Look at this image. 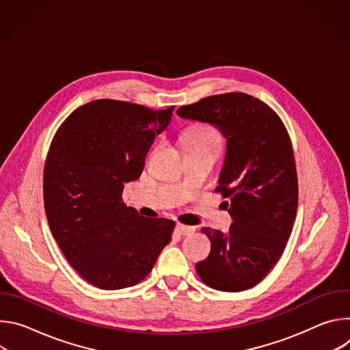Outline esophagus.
I'll use <instances>...</instances> for the list:
<instances>
[{"mask_svg": "<svg viewBox=\"0 0 350 350\" xmlns=\"http://www.w3.org/2000/svg\"><path fill=\"white\" fill-rule=\"evenodd\" d=\"M193 231H195V228L191 226H185V224H180V223L176 226V232L180 235H189Z\"/></svg>", "mask_w": 350, "mask_h": 350, "instance_id": "34e87169", "label": "esophagus"}]
</instances>
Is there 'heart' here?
Wrapping results in <instances>:
<instances>
[{"instance_id":"1","label":"heart","mask_w":350,"mask_h":350,"mask_svg":"<svg viewBox=\"0 0 350 350\" xmlns=\"http://www.w3.org/2000/svg\"><path fill=\"white\" fill-rule=\"evenodd\" d=\"M184 145L187 151H212L219 154L223 148V138L216 129L199 124L185 133Z\"/></svg>"}]
</instances>
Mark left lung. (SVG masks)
I'll list each match as a JSON object with an SVG mask.
<instances>
[{"instance_id": "left-lung-1", "label": "left lung", "mask_w": 350, "mask_h": 350, "mask_svg": "<svg viewBox=\"0 0 350 350\" xmlns=\"http://www.w3.org/2000/svg\"><path fill=\"white\" fill-rule=\"evenodd\" d=\"M178 116L206 122L227 138V155L216 192L232 219L228 234L204 227L209 256L196 273L211 288L239 292L259 284L275 266L292 232L297 209V176L289 134L260 99L227 92L177 109Z\"/></svg>"}]
</instances>
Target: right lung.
I'll use <instances>...</instances> for the list:
<instances>
[{
    "instance_id": "obj_1",
    "label": "right lung",
    "mask_w": 350,
    "mask_h": 350,
    "mask_svg": "<svg viewBox=\"0 0 350 350\" xmlns=\"http://www.w3.org/2000/svg\"><path fill=\"white\" fill-rule=\"evenodd\" d=\"M174 107L154 111L115 99L76 109L55 133L44 167V208L70 266L99 289H122L151 273L174 221L148 219L123 202Z\"/></svg>"
}]
</instances>
